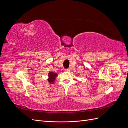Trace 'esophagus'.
<instances>
[{
    "label": "esophagus",
    "mask_w": 128,
    "mask_h": 128,
    "mask_svg": "<svg viewBox=\"0 0 128 128\" xmlns=\"http://www.w3.org/2000/svg\"><path fill=\"white\" fill-rule=\"evenodd\" d=\"M65 71L66 72H69V69H65Z\"/></svg>",
    "instance_id": "1"
}]
</instances>
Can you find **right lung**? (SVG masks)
<instances>
[{
  "label": "right lung",
  "mask_w": 128,
  "mask_h": 128,
  "mask_svg": "<svg viewBox=\"0 0 128 128\" xmlns=\"http://www.w3.org/2000/svg\"><path fill=\"white\" fill-rule=\"evenodd\" d=\"M48 81L50 84H53L54 82V80H56V77L58 76L57 73L54 72H50L48 74Z\"/></svg>",
  "instance_id": "add662e5"
}]
</instances>
